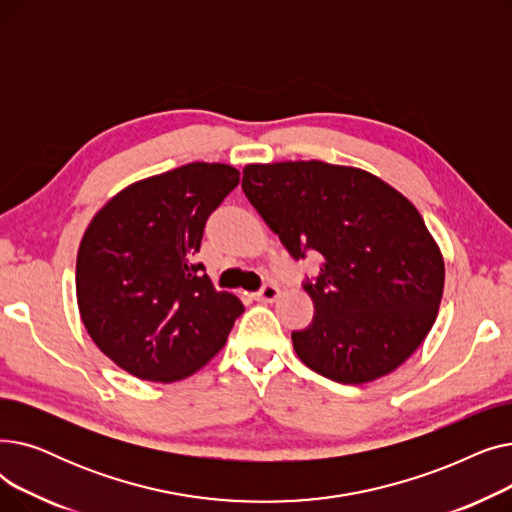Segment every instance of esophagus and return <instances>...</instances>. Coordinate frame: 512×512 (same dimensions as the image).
<instances>
[{
	"mask_svg": "<svg viewBox=\"0 0 512 512\" xmlns=\"http://www.w3.org/2000/svg\"><path fill=\"white\" fill-rule=\"evenodd\" d=\"M278 297H280V288L276 284H263V288L255 292V299L261 303H274Z\"/></svg>",
	"mask_w": 512,
	"mask_h": 512,
	"instance_id": "obj_1",
	"label": "esophagus"
}]
</instances>
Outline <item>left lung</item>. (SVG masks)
<instances>
[{
    "instance_id": "obj_1",
    "label": "left lung",
    "mask_w": 512,
    "mask_h": 512,
    "mask_svg": "<svg viewBox=\"0 0 512 512\" xmlns=\"http://www.w3.org/2000/svg\"><path fill=\"white\" fill-rule=\"evenodd\" d=\"M242 191L294 259L321 255L303 288L313 321L292 332L299 359L338 384L405 363L432 330L444 259L415 205L359 168L278 161L242 170Z\"/></svg>"
}]
</instances>
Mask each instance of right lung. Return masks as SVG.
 <instances>
[{
	"mask_svg": "<svg viewBox=\"0 0 512 512\" xmlns=\"http://www.w3.org/2000/svg\"><path fill=\"white\" fill-rule=\"evenodd\" d=\"M238 180L236 168L205 161L139 180L95 213L80 240V317L99 351L134 378L193 375L245 311L193 261L207 218Z\"/></svg>",
	"mask_w": 512,
	"mask_h": 512,
	"instance_id": "add662e5",
	"label": "right lung"
}]
</instances>
